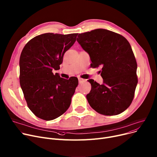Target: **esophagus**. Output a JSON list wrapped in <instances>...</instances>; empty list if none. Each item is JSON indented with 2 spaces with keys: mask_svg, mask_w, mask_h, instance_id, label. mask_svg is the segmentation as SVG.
Segmentation results:
<instances>
[{
  "mask_svg": "<svg viewBox=\"0 0 157 157\" xmlns=\"http://www.w3.org/2000/svg\"><path fill=\"white\" fill-rule=\"evenodd\" d=\"M78 82H79L80 84H81V83H82V82H85V80H84V78H82L78 77Z\"/></svg>",
  "mask_w": 157,
  "mask_h": 157,
  "instance_id": "34e87169",
  "label": "esophagus"
}]
</instances>
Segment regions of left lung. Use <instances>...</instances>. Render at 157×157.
I'll return each mask as SVG.
<instances>
[{"label": "left lung", "mask_w": 157, "mask_h": 157, "mask_svg": "<svg viewBox=\"0 0 157 157\" xmlns=\"http://www.w3.org/2000/svg\"><path fill=\"white\" fill-rule=\"evenodd\" d=\"M77 40L89 54L90 67H102L103 84L88 80L89 104L102 115L122 113L131 105L137 84V63L129 42L121 35L102 29L80 33Z\"/></svg>", "instance_id": "left-lung-1"}]
</instances>
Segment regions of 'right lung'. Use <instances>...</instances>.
Masks as SVG:
<instances>
[{"label": "right lung", "mask_w": 157, "mask_h": 157, "mask_svg": "<svg viewBox=\"0 0 157 157\" xmlns=\"http://www.w3.org/2000/svg\"><path fill=\"white\" fill-rule=\"evenodd\" d=\"M78 33H46L25 45L20 58V82L27 105L44 121L63 115L70 106L78 78L60 77L53 70L60 68L63 55L76 41Z\"/></svg>", "instance_id": "right-lung-1"}]
</instances>
